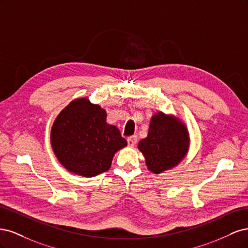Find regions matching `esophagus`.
I'll list each match as a JSON object with an SVG mask.
<instances>
[{"mask_svg":"<svg viewBox=\"0 0 248 248\" xmlns=\"http://www.w3.org/2000/svg\"><path fill=\"white\" fill-rule=\"evenodd\" d=\"M127 141H128V146H129V147H133L134 145L137 144L138 137H137V136H132V137L127 139Z\"/></svg>","mask_w":248,"mask_h":248,"instance_id":"obj_1","label":"esophagus"}]
</instances>
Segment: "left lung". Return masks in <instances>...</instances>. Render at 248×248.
Instances as JSON below:
<instances>
[{"label": "left lung", "mask_w": 248, "mask_h": 248, "mask_svg": "<svg viewBox=\"0 0 248 248\" xmlns=\"http://www.w3.org/2000/svg\"><path fill=\"white\" fill-rule=\"evenodd\" d=\"M189 145L185 123L174 115L157 111L150 120L147 138L139 141L138 148L148 170L158 175L177 167L188 153Z\"/></svg>", "instance_id": "left-lung-1"}]
</instances>
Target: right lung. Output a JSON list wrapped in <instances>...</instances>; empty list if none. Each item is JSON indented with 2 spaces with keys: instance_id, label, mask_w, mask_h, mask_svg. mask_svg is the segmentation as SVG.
Returning a JSON list of instances; mask_svg holds the SVG:
<instances>
[{
  "instance_id": "right-lung-1",
  "label": "right lung",
  "mask_w": 248,
  "mask_h": 248,
  "mask_svg": "<svg viewBox=\"0 0 248 248\" xmlns=\"http://www.w3.org/2000/svg\"><path fill=\"white\" fill-rule=\"evenodd\" d=\"M107 117V110L87 97L72 100L60 111L50 130V144L67 170L90 178L109 170L127 141Z\"/></svg>"
}]
</instances>
